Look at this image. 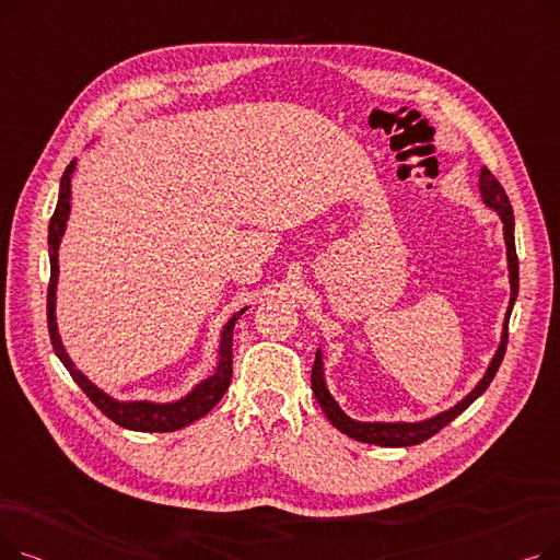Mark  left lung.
Returning <instances> with one entry per match:
<instances>
[{"label":"left lung","instance_id":"1","mask_svg":"<svg viewBox=\"0 0 560 560\" xmlns=\"http://www.w3.org/2000/svg\"><path fill=\"white\" fill-rule=\"evenodd\" d=\"M481 197L483 201L499 213L504 222V241H506V256H509V275H511V304L506 311V322H504V334H502V342H499L497 354L486 372V376L479 381V386L469 393L463 401H458L454 408L445 410L431 420L424 422H357L342 413V408L336 404V399L329 395L327 384H325V372H322V354L317 351L315 354V363H313V372H311V386L315 393L317 404L325 410V416L329 418V422L342 431L345 435L359 440V443H368V445H378V447H410V445H420L424 440H429L431 435H435L440 429H445L452 420H456L463 410L472 404L477 397H481L486 393V388L490 386V381L494 378L499 365H502V359L506 354V345H509V319H511V311L513 304L517 300V288H520V265H517V252H515V222H513V209L506 190L502 188L494 176L490 174V170H481V184H479Z\"/></svg>","mask_w":560,"mask_h":560}]
</instances>
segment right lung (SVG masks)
Masks as SVG:
<instances>
[{
  "label": "right lung",
  "instance_id": "right-lung-1",
  "mask_svg": "<svg viewBox=\"0 0 560 560\" xmlns=\"http://www.w3.org/2000/svg\"><path fill=\"white\" fill-rule=\"evenodd\" d=\"M77 161H72L63 176H61V192H58V201H56V211L49 220V288H47V327H49V340L51 347L56 351V357L61 359V363L68 368L70 376L77 381V386L85 393V397L91 399L102 413L113 420L115 424H120L125 429L131 431H147V433H163V431H176L182 427H188L190 422L203 418L209 410L222 399V395L226 393L229 384H231V374H233V365H231V345H233V327L238 317L245 313L238 311L229 322L222 331V342H220V363L213 376H209L206 381L179 401L172 404H154V401H115L110 399L106 393H102L100 388H95L91 381H88L70 361V357L66 354V347L61 345V338H58L56 331V317H54V302H56V281H58V245H61V235L66 231V222L70 215V179L74 172Z\"/></svg>",
  "mask_w": 560,
  "mask_h": 560
}]
</instances>
